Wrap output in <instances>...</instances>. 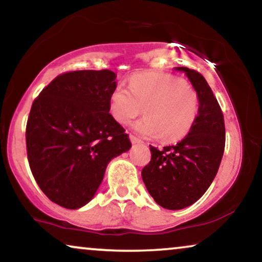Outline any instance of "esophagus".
<instances>
[{
    "mask_svg": "<svg viewBox=\"0 0 262 262\" xmlns=\"http://www.w3.org/2000/svg\"><path fill=\"white\" fill-rule=\"evenodd\" d=\"M130 141H131L132 144H138V143H141V139L135 137L134 135H130Z\"/></svg>",
    "mask_w": 262,
    "mask_h": 262,
    "instance_id": "34e87169",
    "label": "esophagus"
}]
</instances>
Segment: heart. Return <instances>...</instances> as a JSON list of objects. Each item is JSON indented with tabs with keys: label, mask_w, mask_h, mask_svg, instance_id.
Masks as SVG:
<instances>
[{
	"label": "heart",
	"mask_w": 262,
	"mask_h": 262,
	"mask_svg": "<svg viewBox=\"0 0 262 262\" xmlns=\"http://www.w3.org/2000/svg\"><path fill=\"white\" fill-rule=\"evenodd\" d=\"M135 124L139 135L175 142L188 135L199 113V96L185 80L164 73H142L131 77L128 88L118 84L110 95V113L120 125Z\"/></svg>",
	"instance_id": "1"
}]
</instances>
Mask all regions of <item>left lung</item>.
Listing matches in <instances>:
<instances>
[{
    "label": "left lung",
    "mask_w": 262,
    "mask_h": 262,
    "mask_svg": "<svg viewBox=\"0 0 262 262\" xmlns=\"http://www.w3.org/2000/svg\"><path fill=\"white\" fill-rule=\"evenodd\" d=\"M182 71L199 96V113L192 130L175 145H150L151 160L142 170L150 195L168 210L185 209L202 198L220 168L225 145L224 118L210 85L198 71Z\"/></svg>",
    "instance_id": "8db88e82"
}]
</instances>
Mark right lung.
<instances>
[{"instance_id": "1", "label": "right lung", "mask_w": 262, "mask_h": 262, "mask_svg": "<svg viewBox=\"0 0 262 262\" xmlns=\"http://www.w3.org/2000/svg\"><path fill=\"white\" fill-rule=\"evenodd\" d=\"M116 78L111 70L70 71L57 76L32 105L28 163L45 195L66 209L91 202L110 161L131 148L110 113Z\"/></svg>"}]
</instances>
